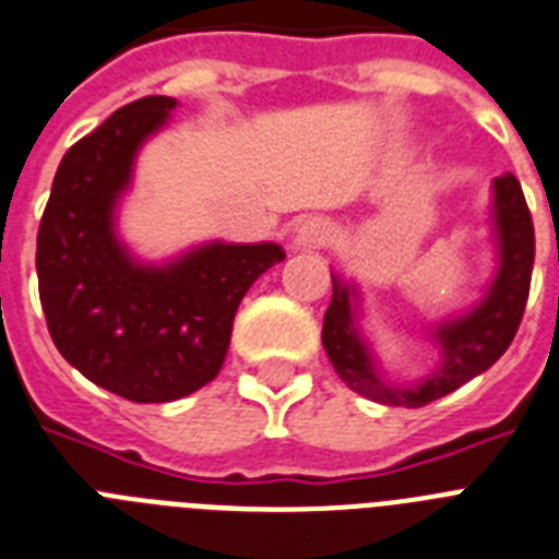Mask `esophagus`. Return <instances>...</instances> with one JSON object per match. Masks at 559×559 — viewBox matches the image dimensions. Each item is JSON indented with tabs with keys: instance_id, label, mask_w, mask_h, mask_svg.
<instances>
[{
	"instance_id": "esophagus-1",
	"label": "esophagus",
	"mask_w": 559,
	"mask_h": 559,
	"mask_svg": "<svg viewBox=\"0 0 559 559\" xmlns=\"http://www.w3.org/2000/svg\"><path fill=\"white\" fill-rule=\"evenodd\" d=\"M333 228L331 223L322 221V217H308L305 223H299L297 234H294V246L297 248H322L325 242H331Z\"/></svg>"
}]
</instances>
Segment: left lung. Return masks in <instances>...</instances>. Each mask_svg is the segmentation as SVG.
Listing matches in <instances>:
<instances>
[{
  "instance_id": "obj_1",
  "label": "left lung",
  "mask_w": 559,
  "mask_h": 559,
  "mask_svg": "<svg viewBox=\"0 0 559 559\" xmlns=\"http://www.w3.org/2000/svg\"><path fill=\"white\" fill-rule=\"evenodd\" d=\"M492 234L498 257L492 283L469 311L429 328L441 359L424 379L407 384L388 379L361 331L359 285L331 271L333 299L325 313L322 345L338 379L353 393L388 407H424L489 370L507 353L523 319L534 265L532 214L512 171L492 180Z\"/></svg>"
}]
</instances>
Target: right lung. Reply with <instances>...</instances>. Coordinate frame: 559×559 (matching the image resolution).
<instances>
[{
	"instance_id": "1",
	"label": "right lung",
	"mask_w": 559,
	"mask_h": 559,
	"mask_svg": "<svg viewBox=\"0 0 559 559\" xmlns=\"http://www.w3.org/2000/svg\"><path fill=\"white\" fill-rule=\"evenodd\" d=\"M175 107L169 95H146L73 143L36 240L41 308L59 353L138 404L175 402L221 373L246 290L285 260L276 242L212 240L143 262L118 237L138 152Z\"/></svg>"
}]
</instances>
